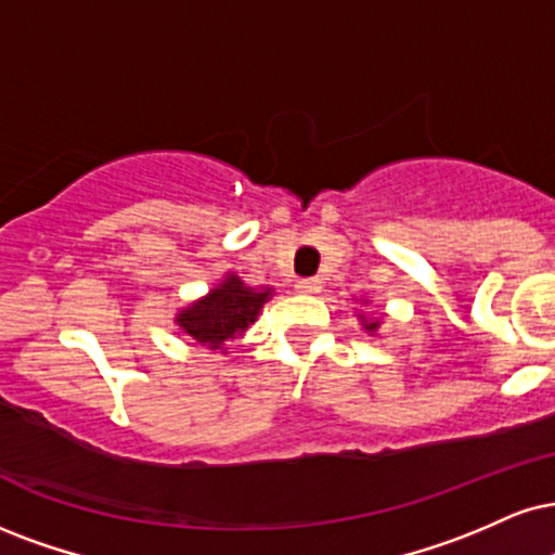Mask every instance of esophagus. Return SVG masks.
Instances as JSON below:
<instances>
[{
	"label": "esophagus",
	"instance_id": "1",
	"mask_svg": "<svg viewBox=\"0 0 555 555\" xmlns=\"http://www.w3.org/2000/svg\"><path fill=\"white\" fill-rule=\"evenodd\" d=\"M298 293H306V296H319L321 293V280L319 278H304L298 280Z\"/></svg>",
	"mask_w": 555,
	"mask_h": 555
}]
</instances>
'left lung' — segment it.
I'll return each mask as SVG.
<instances>
[{"label":"left lung","mask_w":555,"mask_h":555,"mask_svg":"<svg viewBox=\"0 0 555 555\" xmlns=\"http://www.w3.org/2000/svg\"><path fill=\"white\" fill-rule=\"evenodd\" d=\"M360 319H362V326H365L367 332H375V330H378V326H380L378 319H371V321H367L365 317H360Z\"/></svg>","instance_id":"1"}]
</instances>
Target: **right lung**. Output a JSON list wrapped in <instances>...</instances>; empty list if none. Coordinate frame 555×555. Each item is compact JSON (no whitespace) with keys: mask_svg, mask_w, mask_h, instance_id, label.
Listing matches in <instances>:
<instances>
[{"mask_svg":"<svg viewBox=\"0 0 555 555\" xmlns=\"http://www.w3.org/2000/svg\"><path fill=\"white\" fill-rule=\"evenodd\" d=\"M270 296L272 288H249L238 275H225L208 296L177 313L175 321L184 337L208 350H229L231 341L255 324Z\"/></svg>","mask_w":555,"mask_h":555,"instance_id":"obj_1","label":"right lung"}]
</instances>
